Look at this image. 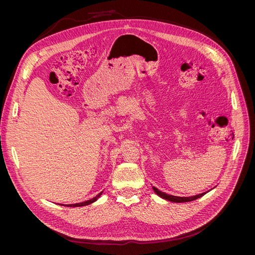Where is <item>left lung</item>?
Segmentation results:
<instances>
[{
    "mask_svg": "<svg viewBox=\"0 0 255 255\" xmlns=\"http://www.w3.org/2000/svg\"><path fill=\"white\" fill-rule=\"evenodd\" d=\"M153 189L159 197L164 198L166 200H169V201H171V202H189V201H194V200H196L198 198H201L202 196L205 195V192H203V194H200V195H197L194 197H176V196L167 195V194H165V192L158 190L156 187H153Z\"/></svg>",
    "mask_w": 255,
    "mask_h": 255,
    "instance_id": "8db88e82",
    "label": "left lung"
}]
</instances>
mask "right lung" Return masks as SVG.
Instances as JSON below:
<instances>
[{
    "mask_svg": "<svg viewBox=\"0 0 255 255\" xmlns=\"http://www.w3.org/2000/svg\"><path fill=\"white\" fill-rule=\"evenodd\" d=\"M102 195V192H100L99 195H97L95 198H92V199H90V200H87V201H85V202H82V203H75V204H68V205H66V206H73V207H76V206H85V205H88V204H90V203H92V202H95L96 200Z\"/></svg>",
    "mask_w": 255,
    "mask_h": 255,
    "instance_id": "1",
    "label": "right lung"
}]
</instances>
